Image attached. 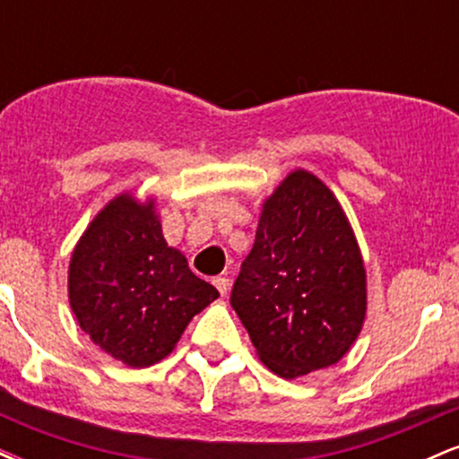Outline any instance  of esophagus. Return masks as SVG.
Here are the masks:
<instances>
[{
	"instance_id": "obj_1",
	"label": "esophagus",
	"mask_w": 459,
	"mask_h": 459,
	"mask_svg": "<svg viewBox=\"0 0 459 459\" xmlns=\"http://www.w3.org/2000/svg\"><path fill=\"white\" fill-rule=\"evenodd\" d=\"M213 284H215V289H218V291H220V296H226V293H229L230 282H229V278H226V276L213 278Z\"/></svg>"
}]
</instances>
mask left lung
I'll list each match as a JSON object with an SVG mask.
<instances>
[{
  "label": "left lung",
  "instance_id": "left-lung-1",
  "mask_svg": "<svg viewBox=\"0 0 459 459\" xmlns=\"http://www.w3.org/2000/svg\"><path fill=\"white\" fill-rule=\"evenodd\" d=\"M230 307L261 360L287 380L347 354L365 321V267L343 209L317 177L291 172L263 204Z\"/></svg>",
  "mask_w": 459,
  "mask_h": 459
}]
</instances>
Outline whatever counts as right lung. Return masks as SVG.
I'll return each instance as SVG.
<instances>
[{"mask_svg": "<svg viewBox=\"0 0 459 459\" xmlns=\"http://www.w3.org/2000/svg\"><path fill=\"white\" fill-rule=\"evenodd\" d=\"M168 247L152 204L118 196L88 226L68 270L71 308L101 350L149 367L175 350L194 315L218 298Z\"/></svg>", "mask_w": 459, "mask_h": 459, "instance_id": "obj_1", "label": "right lung"}]
</instances>
